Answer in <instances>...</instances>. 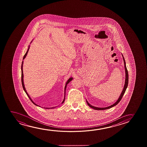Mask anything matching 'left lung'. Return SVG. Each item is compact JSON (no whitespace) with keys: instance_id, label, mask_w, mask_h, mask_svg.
<instances>
[{"instance_id":"obj_1","label":"left lung","mask_w":147,"mask_h":147,"mask_svg":"<svg viewBox=\"0 0 147 147\" xmlns=\"http://www.w3.org/2000/svg\"><path fill=\"white\" fill-rule=\"evenodd\" d=\"M123 61H124L125 70V86H124V87H123V91H122V92L121 93V95H120V96L119 97V98L118 99V100H117V102L115 103H114L113 105H111V106H109V107H104V108H99V107H97L92 106L91 105H90V104H89V103L86 101V102L87 103V105H88V106H89L90 107H91L92 109H96V110H105V109H111V107H113L115 106L116 105H117V104L119 102V101L121 100V99L122 97H123V94H125V91L126 89H127V85H128V83H129V74H128V72H127V67H126V65H125V58H124V57H123Z\"/></svg>"}]
</instances>
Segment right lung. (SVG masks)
Segmentation results:
<instances>
[{"mask_svg":"<svg viewBox=\"0 0 147 147\" xmlns=\"http://www.w3.org/2000/svg\"><path fill=\"white\" fill-rule=\"evenodd\" d=\"M29 49H30V48L28 47V51H27V52H26V53L25 55H24V58H23V59H24L26 58V55H27V54H28V50H29ZM22 64H23V62H22V67H21V69H22V87H23V89H24V91H25V92L26 93V95H28V96L29 97V98H30V100H31V101H32V102L33 103H34V105H37V106H38V105H36V103H34V102L33 101H32V100L31 99L30 97L29 96V95H28V93H27V92H26V89H25V87H24V80H23V77H24V75H23V70H22ZM72 78H70L68 80V81H67L66 83V86H65V87L64 99V100H63V102H62V103H64V102L65 97V90H66V88L67 85L72 80ZM46 109H48V108H46ZM49 109H50V108H49Z\"/></svg>","mask_w":147,"mask_h":147,"instance_id":"obj_1","label":"right lung"}]
</instances>
